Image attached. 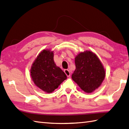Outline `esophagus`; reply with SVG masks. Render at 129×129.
Instances as JSON below:
<instances>
[{"label": "esophagus", "instance_id": "1", "mask_svg": "<svg viewBox=\"0 0 129 129\" xmlns=\"http://www.w3.org/2000/svg\"><path fill=\"white\" fill-rule=\"evenodd\" d=\"M64 73H65L66 75H67V76L68 77H69L70 76V71L69 70H65Z\"/></svg>", "mask_w": 129, "mask_h": 129}]
</instances>
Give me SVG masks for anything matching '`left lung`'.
<instances>
[{
	"label": "left lung",
	"instance_id": "1",
	"mask_svg": "<svg viewBox=\"0 0 129 129\" xmlns=\"http://www.w3.org/2000/svg\"><path fill=\"white\" fill-rule=\"evenodd\" d=\"M76 70L72 79L83 91L91 93L102 83L105 70L96 55L89 51L81 53L75 60Z\"/></svg>",
	"mask_w": 129,
	"mask_h": 129
}]
</instances>
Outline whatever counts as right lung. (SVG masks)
<instances>
[{"instance_id": "1", "label": "right lung", "mask_w": 129, "mask_h": 129, "mask_svg": "<svg viewBox=\"0 0 129 129\" xmlns=\"http://www.w3.org/2000/svg\"><path fill=\"white\" fill-rule=\"evenodd\" d=\"M54 54L50 50H43L32 64L31 75L35 84L47 93H52L67 79L60 68L56 66Z\"/></svg>"}]
</instances>
